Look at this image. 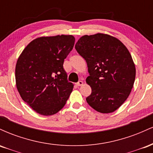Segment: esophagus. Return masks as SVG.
Masks as SVG:
<instances>
[{
	"mask_svg": "<svg viewBox=\"0 0 153 153\" xmlns=\"http://www.w3.org/2000/svg\"><path fill=\"white\" fill-rule=\"evenodd\" d=\"M83 85V82H82V80H80V81H78L76 83L77 86H81V85Z\"/></svg>",
	"mask_w": 153,
	"mask_h": 153,
	"instance_id": "obj_1",
	"label": "esophagus"
}]
</instances>
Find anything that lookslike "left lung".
Listing matches in <instances>:
<instances>
[{
    "label": "left lung",
    "mask_w": 153,
    "mask_h": 153,
    "mask_svg": "<svg viewBox=\"0 0 153 153\" xmlns=\"http://www.w3.org/2000/svg\"><path fill=\"white\" fill-rule=\"evenodd\" d=\"M75 47L90 74L85 81L92 92L87 103L100 113L115 111L129 96L135 80L136 68L128 49L117 38L103 33L84 35Z\"/></svg>",
    "instance_id": "1"
}]
</instances>
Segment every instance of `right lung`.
Segmentation results:
<instances>
[{"label":"right lung","mask_w":153,"mask_h":153,"mask_svg":"<svg viewBox=\"0 0 153 153\" xmlns=\"http://www.w3.org/2000/svg\"><path fill=\"white\" fill-rule=\"evenodd\" d=\"M73 35L40 36L26 46L17 59L16 85L22 99L44 116L55 114L65 105L73 85L63 62L73 50Z\"/></svg>","instance_id":"1"}]
</instances>
